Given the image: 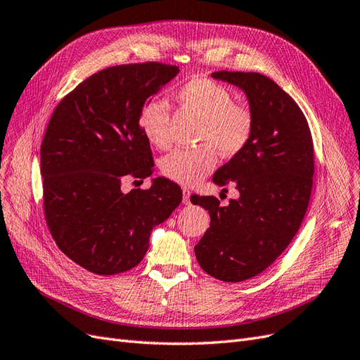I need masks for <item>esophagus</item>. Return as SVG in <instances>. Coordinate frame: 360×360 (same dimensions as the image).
<instances>
[{"mask_svg":"<svg viewBox=\"0 0 360 360\" xmlns=\"http://www.w3.org/2000/svg\"><path fill=\"white\" fill-rule=\"evenodd\" d=\"M183 204H191V191L183 188Z\"/></svg>","mask_w":360,"mask_h":360,"instance_id":"1","label":"esophagus"}]
</instances>
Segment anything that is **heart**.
<instances>
[{
	"label": "heart",
	"mask_w": 360,
	"mask_h": 360,
	"mask_svg": "<svg viewBox=\"0 0 360 360\" xmlns=\"http://www.w3.org/2000/svg\"><path fill=\"white\" fill-rule=\"evenodd\" d=\"M184 111L201 120L197 148H177L162 159L160 169L169 180L192 186L216 167V148L225 158L240 153L254 132V114L245 103L234 102L225 85L209 78H192L176 93ZM146 138L159 148L171 144L169 108L160 99L148 101L139 115Z\"/></svg>",
	"instance_id": "b5f03b06"
}]
</instances>
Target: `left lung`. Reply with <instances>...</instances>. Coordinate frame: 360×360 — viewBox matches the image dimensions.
<instances>
[{"mask_svg": "<svg viewBox=\"0 0 360 360\" xmlns=\"http://www.w3.org/2000/svg\"><path fill=\"white\" fill-rule=\"evenodd\" d=\"M212 76L245 91L254 132L213 176L217 186L234 183L240 197L226 207L216 197L191 198L210 214L195 255L205 274L240 282L264 271L299 231L311 198L314 144L297 103L267 76L228 70Z\"/></svg>", "mask_w": 360, "mask_h": 360, "instance_id": "1", "label": "left lung"}]
</instances>
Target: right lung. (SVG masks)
I'll return each mask as SVG.
<instances>
[{"label": "right lung", "instance_id": "obj_1", "mask_svg": "<svg viewBox=\"0 0 360 360\" xmlns=\"http://www.w3.org/2000/svg\"><path fill=\"white\" fill-rule=\"evenodd\" d=\"M177 73L155 61L103 69L64 97L49 120L40 148L46 224L63 254L96 275L138 266L153 226L181 202L180 186L165 177L146 191H122L126 179L153 174L139 115Z\"/></svg>", "mask_w": 360, "mask_h": 360}]
</instances>
